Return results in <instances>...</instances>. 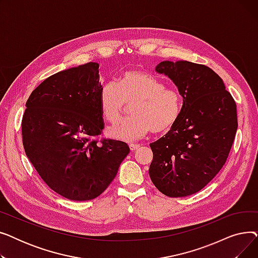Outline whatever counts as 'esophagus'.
<instances>
[{"mask_svg":"<svg viewBox=\"0 0 258 258\" xmlns=\"http://www.w3.org/2000/svg\"><path fill=\"white\" fill-rule=\"evenodd\" d=\"M141 145L140 144H138V143H131L130 144V148H131V151H136L137 148H139Z\"/></svg>","mask_w":258,"mask_h":258,"instance_id":"esophagus-1","label":"esophagus"}]
</instances>
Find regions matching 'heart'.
<instances>
[{
  "label": "heart",
  "mask_w": 258,
  "mask_h": 258,
  "mask_svg": "<svg viewBox=\"0 0 258 258\" xmlns=\"http://www.w3.org/2000/svg\"><path fill=\"white\" fill-rule=\"evenodd\" d=\"M134 116L121 120L108 128L112 137L133 141L146 134L168 132L177 123L183 107L180 91L167 87L159 77L140 70L126 71L118 83L104 85L99 94L103 118L110 122L119 119L127 103Z\"/></svg>",
  "instance_id": "1"
}]
</instances>
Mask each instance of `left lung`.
Segmentation results:
<instances>
[{"instance_id": "1", "label": "left lung", "mask_w": 258, "mask_h": 258, "mask_svg": "<svg viewBox=\"0 0 258 258\" xmlns=\"http://www.w3.org/2000/svg\"><path fill=\"white\" fill-rule=\"evenodd\" d=\"M156 71L178 87L183 107L177 123L150 144V177L163 195L187 197L204 188L226 163L237 130L236 103L205 64L165 60Z\"/></svg>"}]
</instances>
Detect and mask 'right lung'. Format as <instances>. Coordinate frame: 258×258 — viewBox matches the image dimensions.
Listing matches in <instances>:
<instances>
[{"instance_id": "right-lung-1", "label": "right lung", "mask_w": 258, "mask_h": 258, "mask_svg": "<svg viewBox=\"0 0 258 258\" xmlns=\"http://www.w3.org/2000/svg\"><path fill=\"white\" fill-rule=\"evenodd\" d=\"M99 63L88 62L45 79L26 102L24 150L40 178L72 201L99 197L116 177L128 145L99 139Z\"/></svg>"}]
</instances>
